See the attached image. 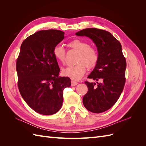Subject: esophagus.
<instances>
[{
	"label": "esophagus",
	"mask_w": 146,
	"mask_h": 146,
	"mask_svg": "<svg viewBox=\"0 0 146 146\" xmlns=\"http://www.w3.org/2000/svg\"><path fill=\"white\" fill-rule=\"evenodd\" d=\"M71 86H76L77 84H78V83L77 82H75V81H72L71 82Z\"/></svg>",
	"instance_id": "34e87169"
}]
</instances>
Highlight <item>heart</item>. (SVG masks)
<instances>
[{"mask_svg": "<svg viewBox=\"0 0 146 146\" xmlns=\"http://www.w3.org/2000/svg\"><path fill=\"white\" fill-rule=\"evenodd\" d=\"M68 47L79 52L75 66H70L63 69L62 72L65 76L72 80H79L85 74L88 68H94L98 62L99 54L95 48L91 47L88 42L80 39H74L68 43ZM53 54L55 58L61 64L65 63L66 50L63 46L58 44L54 47Z\"/></svg>", "mask_w": 146, "mask_h": 146, "instance_id": "obj_1", "label": "heart"}]
</instances>
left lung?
Returning <instances> with one entry per match:
<instances>
[{
    "label": "left lung",
    "instance_id": "8db88e82",
    "mask_svg": "<svg viewBox=\"0 0 146 146\" xmlns=\"http://www.w3.org/2000/svg\"><path fill=\"white\" fill-rule=\"evenodd\" d=\"M86 36L96 44L99 54L98 62L88 78L100 82L85 81L88 91L83 98L85 107L95 113L104 112L116 104L125 83L126 60L120 42L104 30L85 29L76 33Z\"/></svg>",
    "mask_w": 146,
    "mask_h": 146
}]
</instances>
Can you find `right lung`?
Instances as JSON below:
<instances>
[{
  "instance_id": "right-lung-1",
  "label": "right lung",
  "mask_w": 146,
  "mask_h": 146,
  "mask_svg": "<svg viewBox=\"0 0 146 146\" xmlns=\"http://www.w3.org/2000/svg\"><path fill=\"white\" fill-rule=\"evenodd\" d=\"M64 38L58 30H41L23 42L16 61L17 85L21 96L35 111L51 115L62 107L63 90L71 85L60 77V69L53 50Z\"/></svg>"
}]
</instances>
